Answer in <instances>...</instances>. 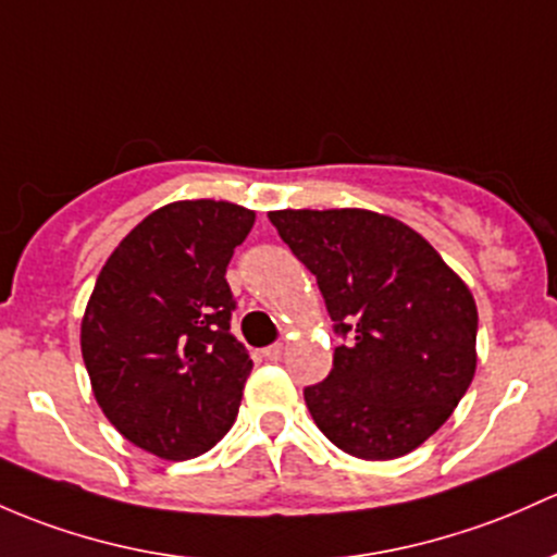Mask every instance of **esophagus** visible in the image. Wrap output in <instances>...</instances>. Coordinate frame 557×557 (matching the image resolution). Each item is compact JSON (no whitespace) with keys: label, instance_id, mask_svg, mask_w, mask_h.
Returning <instances> with one entry per match:
<instances>
[{"label":"esophagus","instance_id":"esophagus-1","mask_svg":"<svg viewBox=\"0 0 557 557\" xmlns=\"http://www.w3.org/2000/svg\"><path fill=\"white\" fill-rule=\"evenodd\" d=\"M261 357L263 360H280L283 357V344H272V347L261 349Z\"/></svg>","mask_w":557,"mask_h":557}]
</instances>
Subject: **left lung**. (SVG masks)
<instances>
[{
    "mask_svg": "<svg viewBox=\"0 0 557 557\" xmlns=\"http://www.w3.org/2000/svg\"><path fill=\"white\" fill-rule=\"evenodd\" d=\"M283 243L318 277L342 347L304 389L320 432L368 461L435 435L475 376L478 307L435 248L373 210H274Z\"/></svg>",
    "mask_w": 557,
    "mask_h": 557,
    "instance_id": "left-lung-1",
    "label": "left lung"
}]
</instances>
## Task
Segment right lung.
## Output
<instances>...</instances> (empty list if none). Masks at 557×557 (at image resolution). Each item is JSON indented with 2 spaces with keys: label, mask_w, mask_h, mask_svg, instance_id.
I'll return each instance as SVG.
<instances>
[{
  "label": "right lung",
  "mask_w": 557,
  "mask_h": 557,
  "mask_svg": "<svg viewBox=\"0 0 557 557\" xmlns=\"http://www.w3.org/2000/svg\"><path fill=\"white\" fill-rule=\"evenodd\" d=\"M253 221L232 202L165 205L116 245L87 301L92 395L120 435L160 459H195L237 419L253 360L230 331L226 267Z\"/></svg>",
  "instance_id": "add662e5"
}]
</instances>
